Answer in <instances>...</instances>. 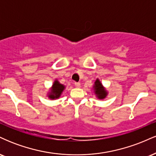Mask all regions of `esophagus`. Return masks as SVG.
<instances>
[{
	"instance_id": "esophagus-1",
	"label": "esophagus",
	"mask_w": 156,
	"mask_h": 156,
	"mask_svg": "<svg viewBox=\"0 0 156 156\" xmlns=\"http://www.w3.org/2000/svg\"><path fill=\"white\" fill-rule=\"evenodd\" d=\"M75 86H76V87H77V88H80V83H79V82H76V83H75Z\"/></svg>"
}]
</instances>
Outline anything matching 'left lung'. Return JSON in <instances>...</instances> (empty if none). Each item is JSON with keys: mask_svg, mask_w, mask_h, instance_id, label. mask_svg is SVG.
Returning <instances> with one entry per match:
<instances>
[{"mask_svg": "<svg viewBox=\"0 0 156 156\" xmlns=\"http://www.w3.org/2000/svg\"><path fill=\"white\" fill-rule=\"evenodd\" d=\"M93 88H94V93H95L96 96L98 97V99H104L105 97L107 96V94H108V92L103 87V86L102 85L101 82L100 81L99 79H97L95 80L94 86H93Z\"/></svg>", "mask_w": 156, "mask_h": 156, "instance_id": "1", "label": "left lung"}]
</instances>
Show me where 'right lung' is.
Segmentation results:
<instances>
[{
	"label": "right lung",
	"instance_id": "1",
	"mask_svg": "<svg viewBox=\"0 0 156 156\" xmlns=\"http://www.w3.org/2000/svg\"><path fill=\"white\" fill-rule=\"evenodd\" d=\"M64 88H65V87L63 84L60 83L58 80H55L53 82V86L51 89V92H49V94H48V98L52 100L57 99L61 96Z\"/></svg>",
	"mask_w": 156,
	"mask_h": 156
}]
</instances>
